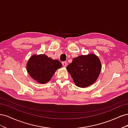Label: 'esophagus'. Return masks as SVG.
<instances>
[{
	"label": "esophagus",
	"instance_id": "1",
	"mask_svg": "<svg viewBox=\"0 0 128 128\" xmlns=\"http://www.w3.org/2000/svg\"><path fill=\"white\" fill-rule=\"evenodd\" d=\"M62 65H63V66H64V67H66L67 66V62H66V61H64V62H62Z\"/></svg>",
	"mask_w": 128,
	"mask_h": 128
}]
</instances>
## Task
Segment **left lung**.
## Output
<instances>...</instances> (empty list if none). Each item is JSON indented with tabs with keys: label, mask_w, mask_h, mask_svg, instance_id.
Wrapping results in <instances>:
<instances>
[{
	"label": "left lung",
	"mask_w": 128,
	"mask_h": 128,
	"mask_svg": "<svg viewBox=\"0 0 128 128\" xmlns=\"http://www.w3.org/2000/svg\"><path fill=\"white\" fill-rule=\"evenodd\" d=\"M101 69V62L94 54L74 58L72 62L67 67L75 85L80 88H86L94 84Z\"/></svg>",
	"instance_id": "1"
}]
</instances>
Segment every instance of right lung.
Wrapping results in <instances>:
<instances>
[{
    "instance_id": "1",
    "label": "right lung",
    "mask_w": 128,
    "mask_h": 128,
    "mask_svg": "<svg viewBox=\"0 0 128 128\" xmlns=\"http://www.w3.org/2000/svg\"><path fill=\"white\" fill-rule=\"evenodd\" d=\"M62 67L59 61L53 60L44 54L34 55L30 58L26 65L29 75L38 82H48L58 68Z\"/></svg>"
}]
</instances>
